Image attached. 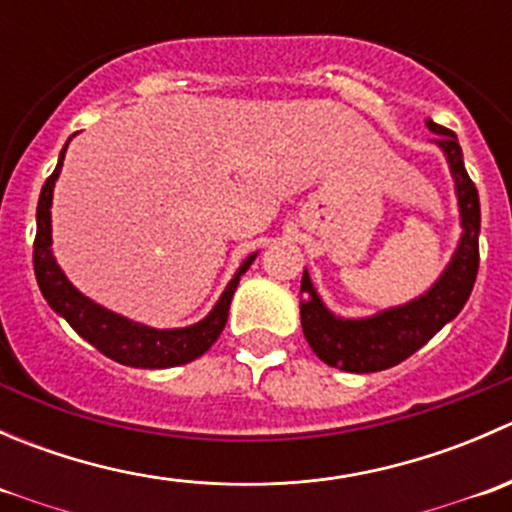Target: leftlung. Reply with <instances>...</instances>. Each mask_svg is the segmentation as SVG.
I'll list each match as a JSON object with an SVG mask.
<instances>
[{
	"mask_svg": "<svg viewBox=\"0 0 512 512\" xmlns=\"http://www.w3.org/2000/svg\"><path fill=\"white\" fill-rule=\"evenodd\" d=\"M426 128L436 133L433 143L441 148L453 178V190L461 215V237L451 260L438 280L418 297L396 307L381 309L369 317H339L324 304L314 289L309 272H302L299 287V319L304 339L312 352L334 366L352 374H371L389 369L418 352L436 332L458 317L471 297L478 275V235L480 203L478 190L463 165V151L456 133L426 118Z\"/></svg>",
	"mask_w": 512,
	"mask_h": 512,
	"instance_id": "8db88e82",
	"label": "left lung"
}]
</instances>
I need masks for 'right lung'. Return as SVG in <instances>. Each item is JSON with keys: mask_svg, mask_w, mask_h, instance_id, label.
<instances>
[{"mask_svg": "<svg viewBox=\"0 0 512 512\" xmlns=\"http://www.w3.org/2000/svg\"><path fill=\"white\" fill-rule=\"evenodd\" d=\"M69 141L61 148L59 163H56L54 173L46 178L39 195V205H36L34 275L46 304L59 317H64L79 337H84L86 342L94 344L98 352L123 366H133V369H170V366L188 364V361L203 356L218 342L220 332L225 329L232 294H235L237 285H240V277L245 275L247 267L255 262L257 252H252V255L242 260V265L237 267L232 280L225 285L218 302L213 304V309L200 322L188 324V327L156 329L101 307V304L74 287V282L64 275V270L56 262L54 250H51V200H54V185L61 175V165H64Z\"/></svg>", "mask_w": 512, "mask_h": 512, "instance_id": "1", "label": "right lung"}]
</instances>
